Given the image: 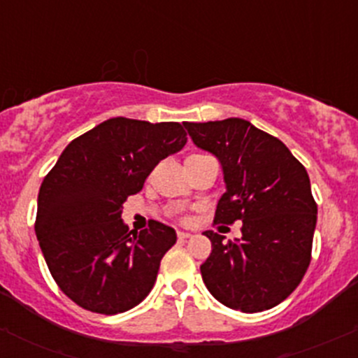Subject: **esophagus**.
<instances>
[{"mask_svg": "<svg viewBox=\"0 0 358 358\" xmlns=\"http://www.w3.org/2000/svg\"><path fill=\"white\" fill-rule=\"evenodd\" d=\"M190 237H192V234H189V232H178V239H180V241H187V239H190Z\"/></svg>", "mask_w": 358, "mask_h": 358, "instance_id": "obj_1", "label": "esophagus"}]
</instances>
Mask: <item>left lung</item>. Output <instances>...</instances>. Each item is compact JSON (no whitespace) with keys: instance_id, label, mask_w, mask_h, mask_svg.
Masks as SVG:
<instances>
[{"instance_id":"8db88e82","label":"left lung","mask_w":358,"mask_h":358,"mask_svg":"<svg viewBox=\"0 0 358 358\" xmlns=\"http://www.w3.org/2000/svg\"><path fill=\"white\" fill-rule=\"evenodd\" d=\"M183 126L196 147L222 164L227 190L215 222H243V237L229 243L204 232L213 251L201 265L202 280L229 308H273L298 287L310 265L317 204L308 173L279 138L246 119Z\"/></svg>"}]
</instances>
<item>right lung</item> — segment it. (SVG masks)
I'll return each instance as SVG.
<instances>
[{"instance_id": "right-lung-1", "label": "right lung", "mask_w": 358, "mask_h": 358, "mask_svg": "<svg viewBox=\"0 0 358 358\" xmlns=\"http://www.w3.org/2000/svg\"><path fill=\"white\" fill-rule=\"evenodd\" d=\"M185 143L180 122L112 117L72 140L45 176L36 237L55 282L79 306L114 315L154 287L176 232L161 222L129 232L122 202Z\"/></svg>"}]
</instances>
